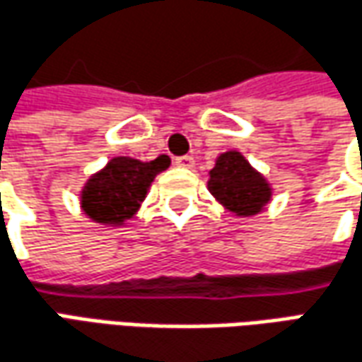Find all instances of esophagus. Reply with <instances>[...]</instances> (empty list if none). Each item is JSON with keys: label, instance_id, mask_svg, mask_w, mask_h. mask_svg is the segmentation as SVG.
<instances>
[{"label": "esophagus", "instance_id": "34e87169", "mask_svg": "<svg viewBox=\"0 0 362 362\" xmlns=\"http://www.w3.org/2000/svg\"><path fill=\"white\" fill-rule=\"evenodd\" d=\"M174 164H176V166H182V168H192V166H194V158L188 155L176 156V158H174Z\"/></svg>", "mask_w": 362, "mask_h": 362}]
</instances>
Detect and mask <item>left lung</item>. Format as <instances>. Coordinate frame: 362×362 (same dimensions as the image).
Segmentation results:
<instances>
[{
  "label": "left lung",
  "mask_w": 362,
  "mask_h": 362,
  "mask_svg": "<svg viewBox=\"0 0 362 362\" xmlns=\"http://www.w3.org/2000/svg\"><path fill=\"white\" fill-rule=\"evenodd\" d=\"M207 189L227 211L239 217L257 216L272 198L267 178L239 151L217 156L216 166L209 170Z\"/></svg>",
  "instance_id": "left-lung-1"
}]
</instances>
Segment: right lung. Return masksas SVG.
I'll return each mask as SVG.
<instances>
[{
    "instance_id": "obj_1",
    "label": "right lung",
    "mask_w": 362,
    "mask_h": 362,
    "mask_svg": "<svg viewBox=\"0 0 362 362\" xmlns=\"http://www.w3.org/2000/svg\"><path fill=\"white\" fill-rule=\"evenodd\" d=\"M170 166V158L160 155L151 163L131 156H115L100 173L88 178L80 194V207L92 221L117 227L135 217L148 188Z\"/></svg>"
}]
</instances>
